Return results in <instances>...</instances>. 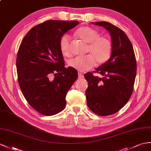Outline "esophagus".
I'll list each match as a JSON object with an SVG mask.
<instances>
[{
  "label": "esophagus",
  "instance_id": "1",
  "mask_svg": "<svg viewBox=\"0 0 151 151\" xmlns=\"http://www.w3.org/2000/svg\"><path fill=\"white\" fill-rule=\"evenodd\" d=\"M78 78H83V75L82 73H80V72L78 73Z\"/></svg>",
  "mask_w": 151,
  "mask_h": 151
}]
</instances>
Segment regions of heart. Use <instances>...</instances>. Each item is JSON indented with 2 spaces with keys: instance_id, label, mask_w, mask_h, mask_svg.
<instances>
[{
  "instance_id": "b5f03b06",
  "label": "heart",
  "mask_w": 151,
  "mask_h": 151,
  "mask_svg": "<svg viewBox=\"0 0 151 151\" xmlns=\"http://www.w3.org/2000/svg\"><path fill=\"white\" fill-rule=\"evenodd\" d=\"M76 34L81 40L88 44L87 53L89 54L73 58L68 62L69 66L79 71H86L94 67L96 63L98 64H103L109 60L112 53V45L110 40L105 37H100L98 31L88 27L78 29ZM59 45L63 55H70V41L67 35L60 37Z\"/></svg>"
}]
</instances>
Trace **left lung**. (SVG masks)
Instances as JSON below:
<instances>
[{"label": "left lung", "mask_w": 151, "mask_h": 151, "mask_svg": "<svg viewBox=\"0 0 151 151\" xmlns=\"http://www.w3.org/2000/svg\"><path fill=\"white\" fill-rule=\"evenodd\" d=\"M110 32L112 53L109 60L96 69L103 76L88 72L86 91L87 106L97 115H112L128 101L133 91L137 75V61L132 44L122 30L107 22H91Z\"/></svg>", "instance_id": "obj_1"}]
</instances>
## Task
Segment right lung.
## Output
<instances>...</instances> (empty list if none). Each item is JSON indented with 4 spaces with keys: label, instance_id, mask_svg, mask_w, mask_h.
Masks as SVG:
<instances>
[{
    "label": "right lung",
    "instance_id": "add662e5",
    "mask_svg": "<svg viewBox=\"0 0 151 151\" xmlns=\"http://www.w3.org/2000/svg\"><path fill=\"white\" fill-rule=\"evenodd\" d=\"M78 24V21L47 20L30 29L19 48V86L29 105L44 115H55L64 109L68 91L78 78L76 69L64 67L59 41Z\"/></svg>",
    "mask_w": 151,
    "mask_h": 151
}]
</instances>
